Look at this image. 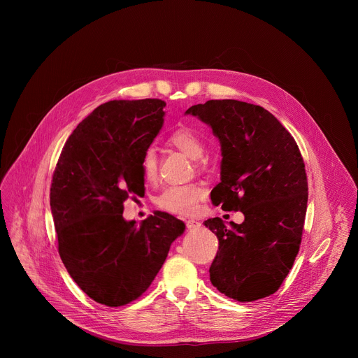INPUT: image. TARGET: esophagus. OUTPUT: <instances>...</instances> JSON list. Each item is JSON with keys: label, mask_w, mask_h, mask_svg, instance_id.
<instances>
[{"label": "esophagus", "mask_w": 358, "mask_h": 358, "mask_svg": "<svg viewBox=\"0 0 358 358\" xmlns=\"http://www.w3.org/2000/svg\"><path fill=\"white\" fill-rule=\"evenodd\" d=\"M185 227H187V229H196V228H199L201 227V222H198V221H195V220H188V221H185Z\"/></svg>", "instance_id": "obj_1"}]
</instances>
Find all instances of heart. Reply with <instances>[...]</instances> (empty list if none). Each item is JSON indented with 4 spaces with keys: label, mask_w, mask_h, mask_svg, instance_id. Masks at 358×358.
Returning a JSON list of instances; mask_svg holds the SVG:
<instances>
[{
    "label": "heart",
    "mask_w": 358,
    "mask_h": 358,
    "mask_svg": "<svg viewBox=\"0 0 358 358\" xmlns=\"http://www.w3.org/2000/svg\"><path fill=\"white\" fill-rule=\"evenodd\" d=\"M169 143L182 151L185 156L189 159H201L203 155V145L202 138L194 133L191 129L182 127L176 130L170 137ZM141 173L144 180L155 181L159 174V157L155 147H147L141 156ZM207 189L203 185L198 182L181 184V185H169L166 187L156 198L157 207L162 210L177 214L181 217L194 215L199 207V202L206 198Z\"/></svg>",
    "instance_id": "heart-1"
}]
</instances>
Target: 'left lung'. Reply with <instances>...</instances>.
<instances>
[{
	"label": "left lung",
	"instance_id": "obj_1",
	"mask_svg": "<svg viewBox=\"0 0 358 358\" xmlns=\"http://www.w3.org/2000/svg\"><path fill=\"white\" fill-rule=\"evenodd\" d=\"M187 113L210 124L221 141V182L211 191L213 203L245 215L231 227L221 218L203 222L220 242L211 283L238 301L271 296L301 242L309 194L300 150L272 113L246 101L208 100Z\"/></svg>",
	"mask_w": 358,
	"mask_h": 358
}]
</instances>
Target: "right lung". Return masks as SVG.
<instances>
[{
	"label": "right lung",
	"mask_w": 358,
	"mask_h": 358,
	"mask_svg": "<svg viewBox=\"0 0 358 358\" xmlns=\"http://www.w3.org/2000/svg\"><path fill=\"white\" fill-rule=\"evenodd\" d=\"M162 99L112 100L66 140L50 184L59 257L94 301L119 308L138 299L185 225L156 211L137 227L123 203L144 194L141 156L164 122Z\"/></svg>",
	"instance_id": "1"
}]
</instances>
